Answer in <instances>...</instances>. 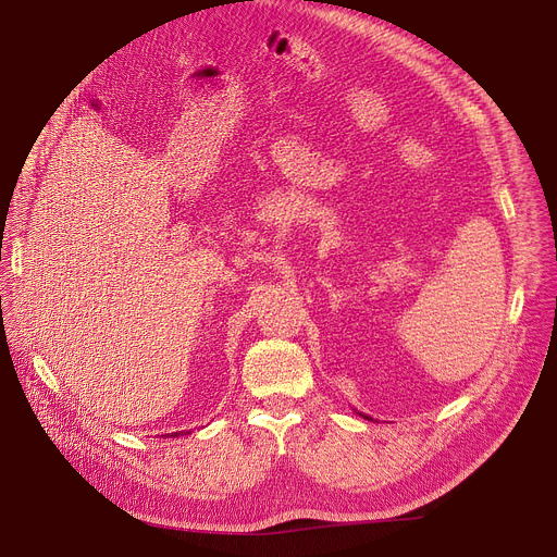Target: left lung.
<instances>
[{
    "mask_svg": "<svg viewBox=\"0 0 557 557\" xmlns=\"http://www.w3.org/2000/svg\"><path fill=\"white\" fill-rule=\"evenodd\" d=\"M361 417H363V414H361ZM366 419H368V417H366Z\"/></svg>",
    "mask_w": 557,
    "mask_h": 557,
    "instance_id": "1",
    "label": "left lung"
}]
</instances>
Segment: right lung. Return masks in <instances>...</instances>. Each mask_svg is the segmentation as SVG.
Segmentation results:
<instances>
[{
	"label": "right lung",
	"mask_w": 557,
	"mask_h": 557,
	"mask_svg": "<svg viewBox=\"0 0 557 557\" xmlns=\"http://www.w3.org/2000/svg\"><path fill=\"white\" fill-rule=\"evenodd\" d=\"M172 436H181V434H178V432H176V434H172Z\"/></svg>",
	"instance_id": "add662e5"
}]
</instances>
